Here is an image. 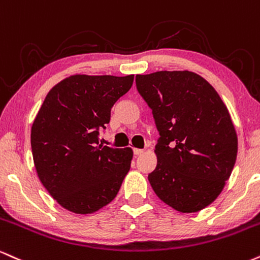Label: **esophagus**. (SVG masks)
<instances>
[{
  "instance_id": "obj_1",
  "label": "esophagus",
  "mask_w": 260,
  "mask_h": 260,
  "mask_svg": "<svg viewBox=\"0 0 260 260\" xmlns=\"http://www.w3.org/2000/svg\"><path fill=\"white\" fill-rule=\"evenodd\" d=\"M143 149H139V148H134V154L135 155H140V154H142L143 153Z\"/></svg>"
}]
</instances>
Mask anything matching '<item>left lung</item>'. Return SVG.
Wrapping results in <instances>:
<instances>
[{
  "mask_svg": "<svg viewBox=\"0 0 260 260\" xmlns=\"http://www.w3.org/2000/svg\"><path fill=\"white\" fill-rule=\"evenodd\" d=\"M159 133L157 167L148 174L158 197L181 213L206 208L220 194L237 157L226 106L202 76L187 72L136 75Z\"/></svg>",
  "mask_w": 260,
  "mask_h": 260,
  "instance_id": "8db88e82",
  "label": "left lung"
}]
</instances>
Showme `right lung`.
I'll return each mask as SVG.
<instances>
[{"label":"right lung","instance_id":"right-lung-1","mask_svg":"<svg viewBox=\"0 0 260 260\" xmlns=\"http://www.w3.org/2000/svg\"><path fill=\"white\" fill-rule=\"evenodd\" d=\"M134 75H72L47 93L31 127L40 181L63 208L91 214L114 200L130 170L133 149L99 142L114 103Z\"/></svg>","mask_w":260,"mask_h":260}]
</instances>
